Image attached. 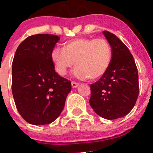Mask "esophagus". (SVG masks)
Here are the masks:
<instances>
[{
  "mask_svg": "<svg viewBox=\"0 0 153 153\" xmlns=\"http://www.w3.org/2000/svg\"><path fill=\"white\" fill-rule=\"evenodd\" d=\"M78 86H79V84H78V83L73 82V81L72 82V87H73V88H76V87H78Z\"/></svg>",
  "mask_w": 153,
  "mask_h": 153,
  "instance_id": "34e87169",
  "label": "esophagus"
}]
</instances>
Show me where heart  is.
<instances>
[{"label": "heart", "instance_id": "heart-1", "mask_svg": "<svg viewBox=\"0 0 153 153\" xmlns=\"http://www.w3.org/2000/svg\"><path fill=\"white\" fill-rule=\"evenodd\" d=\"M51 58L59 75H66L75 61L73 74L76 78L96 80L108 71L112 50L109 42L102 38H78L66 42L63 48H53Z\"/></svg>", "mask_w": 153, "mask_h": 153}]
</instances>
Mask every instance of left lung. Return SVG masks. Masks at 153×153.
Instances as JSON below:
<instances>
[{
  "mask_svg": "<svg viewBox=\"0 0 153 153\" xmlns=\"http://www.w3.org/2000/svg\"><path fill=\"white\" fill-rule=\"evenodd\" d=\"M112 50V60L106 73L90 85V105L106 120L126 116L134 108L139 94L138 73L126 45L116 35L103 31Z\"/></svg>",
  "mask_w": 153,
  "mask_h": 153,
  "instance_id": "1",
  "label": "left lung"
}]
</instances>
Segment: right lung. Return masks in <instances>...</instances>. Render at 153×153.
<instances>
[{"mask_svg":"<svg viewBox=\"0 0 153 153\" xmlns=\"http://www.w3.org/2000/svg\"><path fill=\"white\" fill-rule=\"evenodd\" d=\"M60 37L51 34L28 36L18 47L12 67V92L18 111L32 125L54 122L61 114L71 81L54 69L51 52Z\"/></svg>","mask_w":153,"mask_h":153,"instance_id":"add662e5","label":"right lung"}]
</instances>
